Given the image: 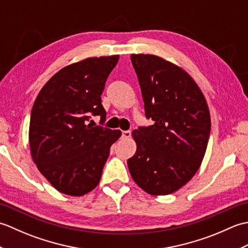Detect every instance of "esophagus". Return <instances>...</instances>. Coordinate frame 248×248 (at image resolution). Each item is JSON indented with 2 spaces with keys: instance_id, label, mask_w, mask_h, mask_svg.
Masks as SVG:
<instances>
[{
  "instance_id": "1",
  "label": "esophagus",
  "mask_w": 248,
  "mask_h": 248,
  "mask_svg": "<svg viewBox=\"0 0 248 248\" xmlns=\"http://www.w3.org/2000/svg\"><path fill=\"white\" fill-rule=\"evenodd\" d=\"M130 136H131V131H130V130L123 131V138H124V139H129Z\"/></svg>"
}]
</instances>
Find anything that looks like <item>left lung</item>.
<instances>
[{"label": "left lung", "instance_id": "1", "mask_svg": "<svg viewBox=\"0 0 248 248\" xmlns=\"http://www.w3.org/2000/svg\"><path fill=\"white\" fill-rule=\"evenodd\" d=\"M147 118L132 136L135 155L128 160L131 176L150 195H168L186 184L207 150L211 119L203 93L182 68L151 54H132Z\"/></svg>", "mask_w": 248, "mask_h": 248}]
</instances>
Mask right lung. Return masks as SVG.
I'll return each mask as SVG.
<instances>
[{"instance_id":"add662e5","label":"right lung","mask_w":248,"mask_h":248,"mask_svg":"<svg viewBox=\"0 0 248 248\" xmlns=\"http://www.w3.org/2000/svg\"><path fill=\"white\" fill-rule=\"evenodd\" d=\"M119 55L88 57L68 65L41 88L31 108L30 148L39 171L57 191L83 196L96 187L109 148L121 136L88 124L105 120L101 94Z\"/></svg>"}]
</instances>
